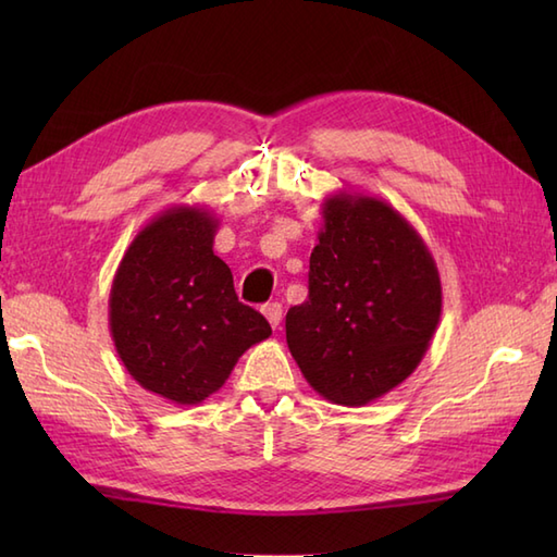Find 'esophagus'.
Here are the masks:
<instances>
[{
  "instance_id": "esophagus-1",
  "label": "esophagus",
  "mask_w": 557,
  "mask_h": 557,
  "mask_svg": "<svg viewBox=\"0 0 557 557\" xmlns=\"http://www.w3.org/2000/svg\"><path fill=\"white\" fill-rule=\"evenodd\" d=\"M263 315L268 318V323L272 325V330H277L280 323H282V304H277V301L265 304L263 306Z\"/></svg>"
}]
</instances>
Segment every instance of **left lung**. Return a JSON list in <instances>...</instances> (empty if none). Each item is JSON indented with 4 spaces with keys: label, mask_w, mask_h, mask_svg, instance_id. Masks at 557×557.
<instances>
[{
    "label": "left lung",
    "mask_w": 557,
    "mask_h": 557,
    "mask_svg": "<svg viewBox=\"0 0 557 557\" xmlns=\"http://www.w3.org/2000/svg\"><path fill=\"white\" fill-rule=\"evenodd\" d=\"M309 299L287 311V345L318 395L361 407L417 371L443 311L437 265L383 198L323 200Z\"/></svg>",
    "instance_id": "left-lung-1"
}]
</instances>
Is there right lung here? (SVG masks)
<instances>
[{
  "label": "right lung",
  "instance_id": "1",
  "mask_svg": "<svg viewBox=\"0 0 557 557\" xmlns=\"http://www.w3.org/2000/svg\"><path fill=\"white\" fill-rule=\"evenodd\" d=\"M208 208L162 210L128 244L110 289V333L124 369L148 393L191 407L227 381L270 325L234 292L212 251Z\"/></svg>",
  "mask_w": 557,
  "mask_h": 557
}]
</instances>
